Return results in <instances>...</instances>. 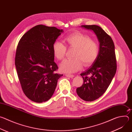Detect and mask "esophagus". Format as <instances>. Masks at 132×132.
<instances>
[{"label": "esophagus", "instance_id": "obj_1", "mask_svg": "<svg viewBox=\"0 0 132 132\" xmlns=\"http://www.w3.org/2000/svg\"><path fill=\"white\" fill-rule=\"evenodd\" d=\"M65 76L69 78H73L74 77L73 75H70V74H65Z\"/></svg>", "mask_w": 132, "mask_h": 132}]
</instances>
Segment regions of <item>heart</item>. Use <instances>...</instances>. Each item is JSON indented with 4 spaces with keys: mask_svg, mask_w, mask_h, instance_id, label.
Instances as JSON below:
<instances>
[{
    "mask_svg": "<svg viewBox=\"0 0 132 132\" xmlns=\"http://www.w3.org/2000/svg\"><path fill=\"white\" fill-rule=\"evenodd\" d=\"M64 42L66 46L75 48L72 60H65L60 65L62 71L72 73L80 70L82 66H88L95 61L99 54L98 43L86 34L75 32L66 36ZM53 52L56 59L63 60L66 54V47L59 41L53 45Z\"/></svg>",
    "mask_w": 132,
    "mask_h": 132,
    "instance_id": "obj_1",
    "label": "heart"
}]
</instances>
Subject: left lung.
I'll return each mask as SVG.
<instances>
[{
	"label": "left lung",
	"instance_id": "left-lung-1",
	"mask_svg": "<svg viewBox=\"0 0 132 132\" xmlns=\"http://www.w3.org/2000/svg\"><path fill=\"white\" fill-rule=\"evenodd\" d=\"M81 27L92 30L99 42L98 57L92 65L80 75L82 85L77 88L78 96L86 101H93L106 91L117 71L114 44L112 38L100 27L84 25Z\"/></svg>",
	"mask_w": 132,
	"mask_h": 132
}]
</instances>
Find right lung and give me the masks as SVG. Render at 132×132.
<instances>
[{"label": "right lung", "mask_w": 132, "mask_h": 132, "mask_svg": "<svg viewBox=\"0 0 132 132\" xmlns=\"http://www.w3.org/2000/svg\"><path fill=\"white\" fill-rule=\"evenodd\" d=\"M63 32L54 27L37 25L26 32L18 43L15 65L25 95L42 103L53 96L58 79L63 75L56 72L53 45Z\"/></svg>", "instance_id": "obj_1"}]
</instances>
